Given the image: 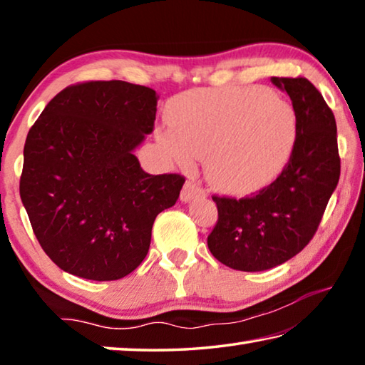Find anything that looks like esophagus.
<instances>
[{
  "mask_svg": "<svg viewBox=\"0 0 365 365\" xmlns=\"http://www.w3.org/2000/svg\"><path fill=\"white\" fill-rule=\"evenodd\" d=\"M205 195H206V191L200 183L195 182V180H188L187 183L183 185L180 197H182V201H190V200H195V197H200V196H205Z\"/></svg>",
  "mask_w": 365,
  "mask_h": 365,
  "instance_id": "esophagus-1",
  "label": "esophagus"
}]
</instances>
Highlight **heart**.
Wrapping results in <instances>:
<instances>
[{
    "label": "heart",
    "instance_id": "obj_1",
    "mask_svg": "<svg viewBox=\"0 0 365 365\" xmlns=\"http://www.w3.org/2000/svg\"><path fill=\"white\" fill-rule=\"evenodd\" d=\"M172 132L160 146L177 163L206 158L215 187L245 193L272 180L293 151L298 119L292 104L262 86H227L180 96L170 104Z\"/></svg>",
    "mask_w": 365,
    "mask_h": 365
}]
</instances>
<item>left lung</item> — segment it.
<instances>
[{"label":"left lung","instance_id":"left-lung-1","mask_svg":"<svg viewBox=\"0 0 365 365\" xmlns=\"http://www.w3.org/2000/svg\"><path fill=\"white\" fill-rule=\"evenodd\" d=\"M298 119L285 168L267 187L245 197L217 196V222L207 237L227 267L261 272L287 262L316 235L339 180L336 122L320 91L304 77H274Z\"/></svg>","mask_w":365,"mask_h":365}]
</instances>
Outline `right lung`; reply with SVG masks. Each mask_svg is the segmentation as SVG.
Segmentation results:
<instances>
[{
  "mask_svg": "<svg viewBox=\"0 0 365 365\" xmlns=\"http://www.w3.org/2000/svg\"><path fill=\"white\" fill-rule=\"evenodd\" d=\"M156 91L122 80L66 86L24 146L19 183L48 257L86 280H119L146 257L154 219L178 200L185 177L150 175L133 150L156 120Z\"/></svg>",
  "mask_w": 365,
  "mask_h": 365,
  "instance_id": "add662e5",
  "label": "right lung"
}]
</instances>
